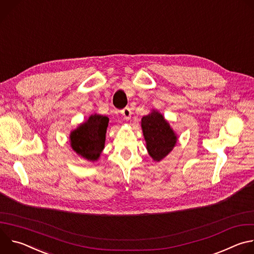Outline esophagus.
<instances>
[{
    "label": "esophagus",
    "mask_w": 254,
    "mask_h": 254,
    "mask_svg": "<svg viewBox=\"0 0 254 254\" xmlns=\"http://www.w3.org/2000/svg\"><path fill=\"white\" fill-rule=\"evenodd\" d=\"M131 114H132V113H131L129 107H126V108H124V110L122 111V115L124 116V118H125L126 120H129Z\"/></svg>",
    "instance_id": "1"
}]
</instances>
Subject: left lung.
Masks as SVG:
<instances>
[{
  "mask_svg": "<svg viewBox=\"0 0 254 254\" xmlns=\"http://www.w3.org/2000/svg\"><path fill=\"white\" fill-rule=\"evenodd\" d=\"M140 124L149 155L154 161L160 162L175 147L177 134L163 115L155 110L148 116L142 117Z\"/></svg>",
  "mask_w": 254,
  "mask_h": 254,
  "instance_id": "1",
  "label": "left lung"
}]
</instances>
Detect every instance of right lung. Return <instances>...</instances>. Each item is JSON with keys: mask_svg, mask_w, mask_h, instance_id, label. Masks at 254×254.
<instances>
[{"mask_svg": "<svg viewBox=\"0 0 254 254\" xmlns=\"http://www.w3.org/2000/svg\"><path fill=\"white\" fill-rule=\"evenodd\" d=\"M108 119L100 115H92L70 133L71 148L78 156L87 161H97L105 142Z\"/></svg>", "mask_w": 254, "mask_h": 254, "instance_id": "obj_1", "label": "right lung"}]
</instances>
